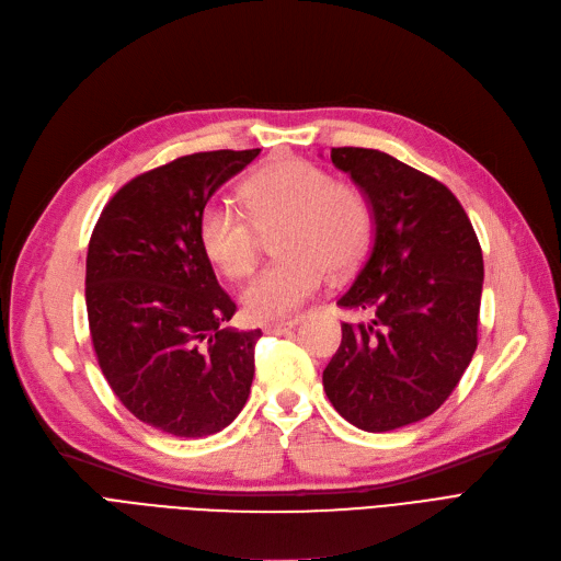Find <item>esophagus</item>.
Returning a JSON list of instances; mask_svg holds the SVG:
<instances>
[{"label":"esophagus","mask_w":561,"mask_h":561,"mask_svg":"<svg viewBox=\"0 0 561 561\" xmlns=\"http://www.w3.org/2000/svg\"><path fill=\"white\" fill-rule=\"evenodd\" d=\"M297 324H299V318L283 320V322H268V324H264V331L266 333H287L289 329H295Z\"/></svg>","instance_id":"obj_1"}]
</instances>
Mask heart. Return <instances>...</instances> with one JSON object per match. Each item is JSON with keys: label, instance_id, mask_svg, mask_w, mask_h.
<instances>
[{"label": "heart", "instance_id": "b5f03b06", "mask_svg": "<svg viewBox=\"0 0 561 561\" xmlns=\"http://www.w3.org/2000/svg\"><path fill=\"white\" fill-rule=\"evenodd\" d=\"M245 217L228 199L209 203L197 222V239L222 276L251 274L260 232L280 226L274 249L283 260L266 264L241 289L243 312L255 322L293 316L318 293L324 268L345 276L370 249L375 214L356 184L304 159H280L255 172L241 188Z\"/></svg>", "mask_w": 561, "mask_h": 561}]
</instances>
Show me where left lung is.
<instances>
[{
    "label": "left lung",
    "mask_w": 561,
    "mask_h": 561,
    "mask_svg": "<svg viewBox=\"0 0 561 561\" xmlns=\"http://www.w3.org/2000/svg\"><path fill=\"white\" fill-rule=\"evenodd\" d=\"M331 161L375 214L373 249L339 306L373 320L343 322L322 382L343 419L387 433L439 410L472 362L483 255L458 197L437 179L364 147L331 149Z\"/></svg>",
    "instance_id": "left-lung-1"
}]
</instances>
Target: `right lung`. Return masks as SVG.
I'll return each instance as SVG.
<instances>
[{
    "instance_id": "right-lung-1",
    "label": "right lung",
    "mask_w": 561,
    "mask_h": 561,
    "mask_svg": "<svg viewBox=\"0 0 561 561\" xmlns=\"http://www.w3.org/2000/svg\"><path fill=\"white\" fill-rule=\"evenodd\" d=\"M260 149L199 151L130 179L89 239L84 299L99 366L156 431L207 437L245 405L255 331L222 327L234 301L197 239L199 214Z\"/></svg>"
}]
</instances>
